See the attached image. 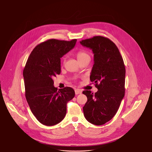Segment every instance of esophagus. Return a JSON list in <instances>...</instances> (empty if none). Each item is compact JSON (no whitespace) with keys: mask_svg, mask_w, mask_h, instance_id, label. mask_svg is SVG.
<instances>
[{"mask_svg":"<svg viewBox=\"0 0 152 152\" xmlns=\"http://www.w3.org/2000/svg\"><path fill=\"white\" fill-rule=\"evenodd\" d=\"M75 91L76 95H77V94H81V93H82V91L80 90L79 89H75Z\"/></svg>","mask_w":152,"mask_h":152,"instance_id":"esophagus-1","label":"esophagus"}]
</instances>
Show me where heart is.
<instances>
[{"label": "heart", "instance_id": "heart-1", "mask_svg": "<svg viewBox=\"0 0 152 152\" xmlns=\"http://www.w3.org/2000/svg\"><path fill=\"white\" fill-rule=\"evenodd\" d=\"M76 56L79 62L85 59L86 58H89L90 56L88 53L84 50H79L76 53Z\"/></svg>", "mask_w": 152, "mask_h": 152}]
</instances>
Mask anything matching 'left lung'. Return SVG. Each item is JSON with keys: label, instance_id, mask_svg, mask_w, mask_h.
<instances>
[{"label": "left lung", "instance_id": "1", "mask_svg": "<svg viewBox=\"0 0 152 152\" xmlns=\"http://www.w3.org/2000/svg\"><path fill=\"white\" fill-rule=\"evenodd\" d=\"M80 42L94 53L90 80L98 89L94 94L88 90L82 92L87 97L83 114L90 123L102 125L114 117L124 96V61L117 46L106 37L95 36Z\"/></svg>", "mask_w": 152, "mask_h": 152}]
</instances>
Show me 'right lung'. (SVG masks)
Returning <instances> with one entry per match:
<instances>
[{"label": "right lung", "instance_id": "1", "mask_svg": "<svg viewBox=\"0 0 152 152\" xmlns=\"http://www.w3.org/2000/svg\"><path fill=\"white\" fill-rule=\"evenodd\" d=\"M71 41L50 39L37 45L23 70L25 96L30 109L42 124L53 126L66 116L67 104L75 95L71 87L58 90L53 78L61 73V58L75 46Z\"/></svg>", "mask_w": 152, "mask_h": 152}]
</instances>
